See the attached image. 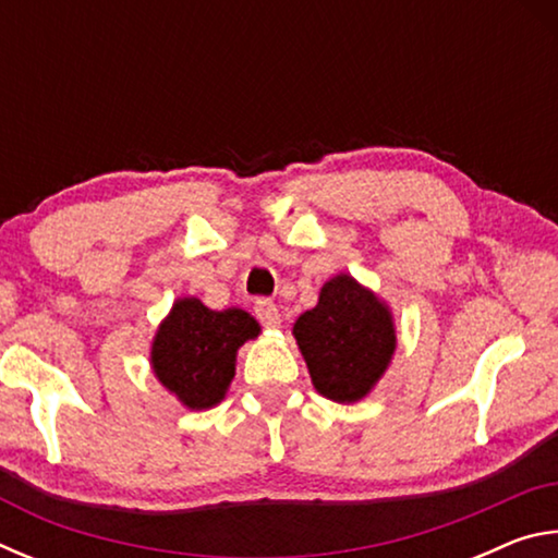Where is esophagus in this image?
<instances>
[{
    "instance_id": "1",
    "label": "esophagus",
    "mask_w": 558,
    "mask_h": 558,
    "mask_svg": "<svg viewBox=\"0 0 558 558\" xmlns=\"http://www.w3.org/2000/svg\"><path fill=\"white\" fill-rule=\"evenodd\" d=\"M253 313H256L260 325H266V327H278L280 325V313H278L276 302L268 300V298H258L256 305H253Z\"/></svg>"
}]
</instances>
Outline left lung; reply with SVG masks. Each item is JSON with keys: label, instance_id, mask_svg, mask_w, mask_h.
<instances>
[{"label": "left lung", "instance_id": "1", "mask_svg": "<svg viewBox=\"0 0 558 558\" xmlns=\"http://www.w3.org/2000/svg\"><path fill=\"white\" fill-rule=\"evenodd\" d=\"M292 335L315 389L339 403L364 399L396 349L391 313L349 276L327 282L317 307L298 317Z\"/></svg>", "mask_w": 558, "mask_h": 558}]
</instances>
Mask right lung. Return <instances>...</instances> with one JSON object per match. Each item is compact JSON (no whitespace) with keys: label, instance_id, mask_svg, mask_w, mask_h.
Returning <instances> with one entry per match:
<instances>
[{"label":"right lung","instance_id":"add662e5","mask_svg":"<svg viewBox=\"0 0 558 558\" xmlns=\"http://www.w3.org/2000/svg\"><path fill=\"white\" fill-rule=\"evenodd\" d=\"M260 327L243 310L216 313L202 300H177L153 344L157 379L189 409H209L223 399L235 372V352Z\"/></svg>","mask_w":558,"mask_h":558}]
</instances>
